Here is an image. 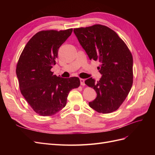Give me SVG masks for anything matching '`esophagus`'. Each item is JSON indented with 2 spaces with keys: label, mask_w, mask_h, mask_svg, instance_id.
I'll use <instances>...</instances> for the list:
<instances>
[{
  "label": "esophagus",
  "mask_w": 155,
  "mask_h": 155,
  "mask_svg": "<svg viewBox=\"0 0 155 155\" xmlns=\"http://www.w3.org/2000/svg\"><path fill=\"white\" fill-rule=\"evenodd\" d=\"M80 83H81V85L84 86L85 85V79H80Z\"/></svg>",
  "instance_id": "obj_1"
}]
</instances>
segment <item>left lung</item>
<instances>
[{"mask_svg":"<svg viewBox=\"0 0 155 155\" xmlns=\"http://www.w3.org/2000/svg\"><path fill=\"white\" fill-rule=\"evenodd\" d=\"M74 32L89 59L100 63V80L91 78L85 82L97 94L89 106L103 114L116 110L133 85V59L130 50L114 30L104 25L75 28Z\"/></svg>","mask_w":155,"mask_h":155,"instance_id":"1","label":"left lung"}]
</instances>
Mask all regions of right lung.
<instances>
[{"mask_svg": "<svg viewBox=\"0 0 155 155\" xmlns=\"http://www.w3.org/2000/svg\"><path fill=\"white\" fill-rule=\"evenodd\" d=\"M72 29L37 32L26 45L18 59L16 74L22 96L36 113L54 115L67 104L69 92L79 87L77 77L63 78L53 75L58 50Z\"/></svg>", "mask_w": 155, "mask_h": 155, "instance_id": "add662e5", "label": "right lung"}]
</instances>
